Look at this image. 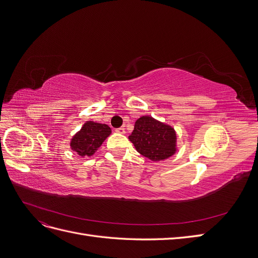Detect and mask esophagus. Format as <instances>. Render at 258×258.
I'll return each mask as SVG.
<instances>
[{
    "mask_svg": "<svg viewBox=\"0 0 258 258\" xmlns=\"http://www.w3.org/2000/svg\"><path fill=\"white\" fill-rule=\"evenodd\" d=\"M116 132H118V134H120V135H123V134H126V130H124V128H117L116 130H115Z\"/></svg>",
    "mask_w": 258,
    "mask_h": 258,
    "instance_id": "1",
    "label": "esophagus"
}]
</instances>
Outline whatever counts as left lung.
Instances as JSON below:
<instances>
[{"label":"left lung","instance_id":"left-lung-1","mask_svg":"<svg viewBox=\"0 0 258 258\" xmlns=\"http://www.w3.org/2000/svg\"><path fill=\"white\" fill-rule=\"evenodd\" d=\"M129 140L138 153L155 162L172 157L177 152L175 129L148 115L137 119Z\"/></svg>","mask_w":258,"mask_h":258}]
</instances>
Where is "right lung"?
I'll list each match as a JSON object with an SVG mask.
<instances>
[{
  "label": "right lung",
  "instance_id": "right-lung-1",
  "mask_svg": "<svg viewBox=\"0 0 258 258\" xmlns=\"http://www.w3.org/2000/svg\"><path fill=\"white\" fill-rule=\"evenodd\" d=\"M111 134L112 130L106 123L88 120L72 137L70 147L80 157H91Z\"/></svg>",
  "mask_w": 258,
  "mask_h": 258
}]
</instances>
